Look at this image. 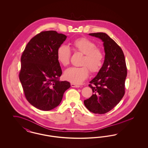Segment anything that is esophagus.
<instances>
[{"mask_svg":"<svg viewBox=\"0 0 148 148\" xmlns=\"http://www.w3.org/2000/svg\"><path fill=\"white\" fill-rule=\"evenodd\" d=\"M71 86L73 87V88H79V87H80V85L75 84H74V83H71Z\"/></svg>","mask_w":148,"mask_h":148,"instance_id":"34e87169","label":"esophagus"}]
</instances>
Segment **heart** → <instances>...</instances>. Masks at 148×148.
Instances as JSON below:
<instances>
[{"mask_svg":"<svg viewBox=\"0 0 148 148\" xmlns=\"http://www.w3.org/2000/svg\"><path fill=\"white\" fill-rule=\"evenodd\" d=\"M71 45L75 51L84 54L82 59L80 67L69 68L64 73L65 79L74 84H80L91 73L97 74L101 70L104 63V55L103 50L97 47L95 42L86 37L74 40ZM71 51L66 45H60L57 49L56 58L64 66L70 63Z\"/></svg>","mask_w":148,"mask_h":148,"instance_id":"1","label":"heart"}]
</instances>
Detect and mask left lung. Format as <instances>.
Listing matches in <instances>:
<instances>
[{
	"label": "left lung",
	"instance_id": "1",
	"mask_svg": "<svg viewBox=\"0 0 148 148\" xmlns=\"http://www.w3.org/2000/svg\"><path fill=\"white\" fill-rule=\"evenodd\" d=\"M104 42L105 60L97 75L90 82L92 97L85 100L86 108L92 113H108L116 106L125 94L127 68L121 48L104 33H90Z\"/></svg>",
	"mask_w": 148,
	"mask_h": 148
}]
</instances>
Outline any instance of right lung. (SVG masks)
<instances>
[{"label": "right lung", "instance_id": "1", "mask_svg": "<svg viewBox=\"0 0 148 148\" xmlns=\"http://www.w3.org/2000/svg\"><path fill=\"white\" fill-rule=\"evenodd\" d=\"M66 38L56 31H42L30 39L22 53L19 79L25 98L38 109L55 108L71 87L69 82L59 80L62 71L56 58Z\"/></svg>", "mask_w": 148, "mask_h": 148}]
</instances>
